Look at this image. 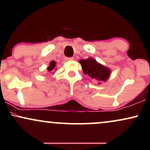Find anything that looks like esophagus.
Returning <instances> with one entry per match:
<instances>
[{
    "mask_svg": "<svg viewBox=\"0 0 150 150\" xmlns=\"http://www.w3.org/2000/svg\"><path fill=\"white\" fill-rule=\"evenodd\" d=\"M74 58L70 57V58H65V61H73Z\"/></svg>",
    "mask_w": 150,
    "mask_h": 150,
    "instance_id": "34e87169",
    "label": "esophagus"
}]
</instances>
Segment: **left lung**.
Segmentation results:
<instances>
[{
    "mask_svg": "<svg viewBox=\"0 0 150 150\" xmlns=\"http://www.w3.org/2000/svg\"><path fill=\"white\" fill-rule=\"evenodd\" d=\"M79 62L82 66L83 73L92 79L98 81V85H100L101 82H106L111 75L110 68L98 63L94 58L82 59Z\"/></svg>",
    "mask_w": 150,
    "mask_h": 150,
    "instance_id": "left-lung-1",
    "label": "left lung"
}]
</instances>
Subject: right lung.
I'll list each match as a JSON object with an SVG mask.
<instances>
[{
	"mask_svg": "<svg viewBox=\"0 0 150 150\" xmlns=\"http://www.w3.org/2000/svg\"><path fill=\"white\" fill-rule=\"evenodd\" d=\"M56 61H52L50 62L49 65L47 67V68H46V69H47L48 71H49V72H50V71H52V70L56 69Z\"/></svg>",
	"mask_w": 150,
	"mask_h": 150,
	"instance_id": "obj_1",
	"label": "right lung"
}]
</instances>
